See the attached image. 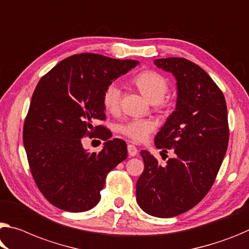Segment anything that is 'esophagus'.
I'll list each match as a JSON object with an SVG mask.
<instances>
[{"mask_svg": "<svg viewBox=\"0 0 249 249\" xmlns=\"http://www.w3.org/2000/svg\"><path fill=\"white\" fill-rule=\"evenodd\" d=\"M127 151H128V155L133 157V156H136L137 154H139V151H137L136 146L133 145V144H128L127 146Z\"/></svg>", "mask_w": 249, "mask_h": 249, "instance_id": "esophagus-1", "label": "esophagus"}]
</instances>
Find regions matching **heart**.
I'll list each match as a JSON object with an SVG mask.
<instances>
[{
  "mask_svg": "<svg viewBox=\"0 0 249 249\" xmlns=\"http://www.w3.org/2000/svg\"><path fill=\"white\" fill-rule=\"evenodd\" d=\"M133 82L140 89V92L152 103L153 102L160 103L163 101L169 89V84L166 78L154 71L141 72L133 78ZM121 97V85L116 82L109 83L103 93V104L105 108L110 112L116 110L120 106ZM153 129L154 124L151 121L141 120V118H134L118 125V131L135 142L145 141L153 132Z\"/></svg>",
  "mask_w": 249,
  "mask_h": 249,
  "instance_id": "heart-1",
  "label": "heart"
}]
</instances>
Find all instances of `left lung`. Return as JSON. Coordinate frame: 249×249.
I'll use <instances>...</instances> for the list:
<instances>
[{
  "label": "left lung",
  "instance_id": "obj_1",
  "mask_svg": "<svg viewBox=\"0 0 249 249\" xmlns=\"http://www.w3.org/2000/svg\"><path fill=\"white\" fill-rule=\"evenodd\" d=\"M176 78V107L155 136V146L173 157L161 166L142 151L144 172L136 200L148 215L169 218L196 206L214 184L227 151L230 129L224 94L205 71L186 58L154 61Z\"/></svg>",
  "mask_w": 249,
  "mask_h": 249
}]
</instances>
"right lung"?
<instances>
[{"label":"right lung","instance_id":"right-lung-1","mask_svg":"<svg viewBox=\"0 0 249 249\" xmlns=\"http://www.w3.org/2000/svg\"><path fill=\"white\" fill-rule=\"evenodd\" d=\"M139 64L94 53L72 55L45 74L34 89L23 127V143L37 187L63 211L96 206L108 173L127 159L124 141H109L105 120L106 86ZM106 141L100 153H89L84 136Z\"/></svg>","mask_w":249,"mask_h":249}]
</instances>
